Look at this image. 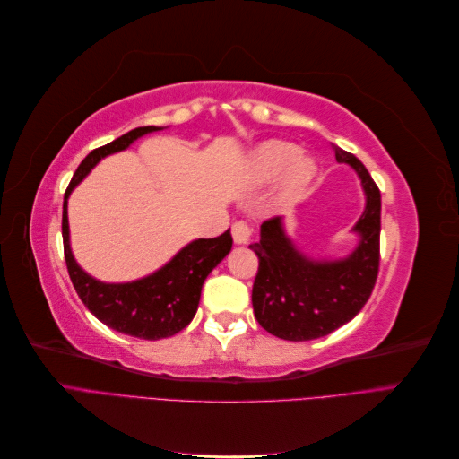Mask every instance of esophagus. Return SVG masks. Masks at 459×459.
Returning <instances> with one entry per match:
<instances>
[{
  "label": "esophagus",
  "mask_w": 459,
  "mask_h": 459,
  "mask_svg": "<svg viewBox=\"0 0 459 459\" xmlns=\"http://www.w3.org/2000/svg\"><path fill=\"white\" fill-rule=\"evenodd\" d=\"M231 235H233L235 243H238V245H245V243H248V239H251L253 228L248 226L247 221L238 220V221H235V224L231 226Z\"/></svg>",
  "instance_id": "esophagus-1"
}]
</instances>
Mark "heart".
Listing matches in <instances>:
<instances>
[{
  "label": "heart",
  "instance_id": "heart-1",
  "mask_svg": "<svg viewBox=\"0 0 459 459\" xmlns=\"http://www.w3.org/2000/svg\"><path fill=\"white\" fill-rule=\"evenodd\" d=\"M283 176V182L277 191V203L293 201L302 187L314 176V162L307 157H299V149L287 142H266L262 143L253 155L251 174L256 182H270V179Z\"/></svg>",
  "mask_w": 459,
  "mask_h": 459
}]
</instances>
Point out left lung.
Listing matches in <instances>:
<instances>
[{
  "mask_svg": "<svg viewBox=\"0 0 459 459\" xmlns=\"http://www.w3.org/2000/svg\"><path fill=\"white\" fill-rule=\"evenodd\" d=\"M339 162L351 164L362 178L368 204L356 231L362 239L341 262H312L293 247L273 216L260 226L253 308L258 324L285 341H310L329 335L364 308L379 273L381 191L352 152L335 147Z\"/></svg>",
  "mask_w": 459,
  "mask_h": 459,
  "instance_id": "obj_1",
  "label": "left lung"
}]
</instances>
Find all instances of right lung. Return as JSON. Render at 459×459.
Returning <instances> with one entry per match:
<instances>
[{
  "label": "right lung",
  "instance_id": "obj_1",
  "mask_svg": "<svg viewBox=\"0 0 459 459\" xmlns=\"http://www.w3.org/2000/svg\"><path fill=\"white\" fill-rule=\"evenodd\" d=\"M155 130L159 128H135L120 135L115 142L93 149L76 169L71 184L65 191L63 203L65 262L78 297L86 304V308L110 329L147 341L176 335L191 322L199 307L201 289L206 275L231 251L233 239L230 230L218 238L189 243L164 268L140 281L118 285L101 283L90 277L73 258L71 245H68L66 199L80 184V179L103 157L126 149L140 135Z\"/></svg>",
  "mask_w": 459,
  "mask_h": 459
}]
</instances>
